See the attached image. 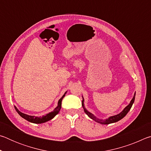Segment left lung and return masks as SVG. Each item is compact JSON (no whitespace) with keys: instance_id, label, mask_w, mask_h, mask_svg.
Listing matches in <instances>:
<instances>
[{"instance_id":"obj_1","label":"left lung","mask_w":151,"mask_h":151,"mask_svg":"<svg viewBox=\"0 0 151 151\" xmlns=\"http://www.w3.org/2000/svg\"><path fill=\"white\" fill-rule=\"evenodd\" d=\"M134 99H135V93L134 94L133 98H132V99L131 101V103H129V105L125 107L123 111H122L121 113L116 114V115L110 116L109 119H105V120H101V119H97L96 117L94 116L93 114L91 113V112H89L87 110H86V109L85 108V106H84V99H83V101H82V106H83V109H84V111H85V113L87 114V115L90 117L91 119H93V120H94V121H95L96 122H99V123L102 124H109L113 123V122H116L117 121H120V120L123 118V117L126 116V114L128 113V112H129L130 109H131L132 104L134 103Z\"/></svg>"}]
</instances>
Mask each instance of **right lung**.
Instances as JSON below:
<instances>
[{
	"mask_svg": "<svg viewBox=\"0 0 151 151\" xmlns=\"http://www.w3.org/2000/svg\"><path fill=\"white\" fill-rule=\"evenodd\" d=\"M66 93L64 94V95L59 99V101H58V106L56 107L54 111H53L52 112H49V113L47 114H46L45 116H40V117H37V116H30V115H28V114L22 113V112L19 111V109H18L15 106H14V109H15V110H16L18 113H19V115L20 116H22L23 119H26L27 121H29L30 122H32V123L41 124V123H43V122H47L48 121H50V120H51L52 119H53L58 113V112H59L60 110L61 109V104H62V100H63V99L64 98V97H65Z\"/></svg>",
	"mask_w": 151,
	"mask_h": 151,
	"instance_id": "1",
	"label": "right lung"
}]
</instances>
